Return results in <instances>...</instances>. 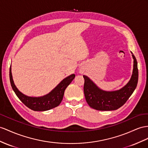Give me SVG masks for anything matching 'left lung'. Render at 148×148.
I'll return each instance as SVG.
<instances>
[{"label": "left lung", "mask_w": 148, "mask_h": 148, "mask_svg": "<svg viewBox=\"0 0 148 148\" xmlns=\"http://www.w3.org/2000/svg\"><path fill=\"white\" fill-rule=\"evenodd\" d=\"M131 52L133 70L130 80L122 88L113 91L100 89L90 78L84 75V92L87 103L90 108L99 111H113L123 106L133 93L138 81V62Z\"/></svg>", "instance_id": "left-lung-1"}]
</instances>
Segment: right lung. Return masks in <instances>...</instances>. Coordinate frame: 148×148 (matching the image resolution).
I'll return each mask as SVG.
<instances>
[{"label":"right lung","mask_w":148,"mask_h":148,"mask_svg":"<svg viewBox=\"0 0 148 148\" xmlns=\"http://www.w3.org/2000/svg\"><path fill=\"white\" fill-rule=\"evenodd\" d=\"M9 77L10 84L14 92L26 106L35 111H45L58 106L61 103L65 89L74 79L75 74H73L64 78L50 92L40 97L27 96L17 88L13 81L11 66L10 67Z\"/></svg>","instance_id":"add662e5"}]
</instances>
